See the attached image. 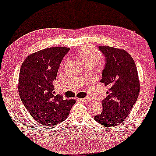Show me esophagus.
I'll use <instances>...</instances> for the list:
<instances>
[{"label": "esophagus", "mask_w": 156, "mask_h": 156, "mask_svg": "<svg viewBox=\"0 0 156 156\" xmlns=\"http://www.w3.org/2000/svg\"><path fill=\"white\" fill-rule=\"evenodd\" d=\"M80 102H88L90 101H91V99H90V98H83V99H81V98H80L79 99Z\"/></svg>", "instance_id": "esophagus-1"}]
</instances>
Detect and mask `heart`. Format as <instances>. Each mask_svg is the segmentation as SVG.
Returning <instances> with one entry per match:
<instances>
[{
  "mask_svg": "<svg viewBox=\"0 0 156 156\" xmlns=\"http://www.w3.org/2000/svg\"><path fill=\"white\" fill-rule=\"evenodd\" d=\"M77 56L86 66L90 65L95 66L100 59V56L97 50L89 47H84L79 50Z\"/></svg>",
  "mask_w": 156,
  "mask_h": 156,
  "instance_id": "obj_1",
  "label": "heart"
}]
</instances>
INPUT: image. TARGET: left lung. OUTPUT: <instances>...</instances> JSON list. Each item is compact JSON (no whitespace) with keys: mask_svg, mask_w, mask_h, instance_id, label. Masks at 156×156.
Wrapping results in <instances>:
<instances>
[{"mask_svg":"<svg viewBox=\"0 0 156 156\" xmlns=\"http://www.w3.org/2000/svg\"><path fill=\"white\" fill-rule=\"evenodd\" d=\"M99 49L106 60L100 81L109 88L102 101V113L94 119L110 128L123 123L128 116L137 100L140 85L135 61L128 52L108 46H100Z\"/></svg>","mask_w":156,"mask_h":156,"instance_id":"8db88e82","label":"left lung"}]
</instances>
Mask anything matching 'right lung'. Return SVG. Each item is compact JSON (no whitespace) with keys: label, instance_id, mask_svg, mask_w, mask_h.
Listing matches in <instances>:
<instances>
[{"label":"right lung","instance_id":"1","mask_svg":"<svg viewBox=\"0 0 156 156\" xmlns=\"http://www.w3.org/2000/svg\"><path fill=\"white\" fill-rule=\"evenodd\" d=\"M70 48L50 47L26 57L21 66L18 90L26 109L35 121L56 126L68 118L75 100L54 94V81Z\"/></svg>","mask_w":156,"mask_h":156}]
</instances>
